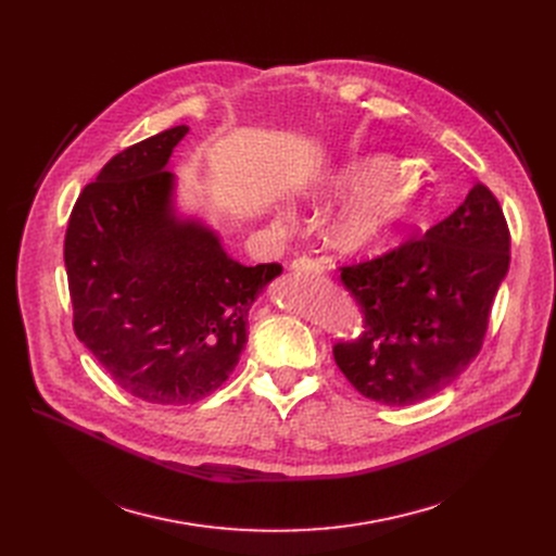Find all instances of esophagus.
I'll return each instance as SVG.
<instances>
[{
  "label": "esophagus",
  "mask_w": 556,
  "mask_h": 556,
  "mask_svg": "<svg viewBox=\"0 0 556 556\" xmlns=\"http://www.w3.org/2000/svg\"><path fill=\"white\" fill-rule=\"evenodd\" d=\"M290 268H293V273H306V275H323V273H325L323 263L311 258V256H300V258H295L293 263H290Z\"/></svg>",
  "instance_id": "esophagus-1"
}]
</instances>
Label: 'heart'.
Wrapping results in <instances>:
<instances>
[{
	"label": "heart",
	"instance_id": "b5f03b06",
	"mask_svg": "<svg viewBox=\"0 0 556 556\" xmlns=\"http://www.w3.org/2000/svg\"><path fill=\"white\" fill-rule=\"evenodd\" d=\"M365 189L331 220L329 241L342 252H363L381 243L405 218L419 189L410 168H386L381 160L356 162L333 182V193Z\"/></svg>",
	"mask_w": 556,
	"mask_h": 556
}]
</instances>
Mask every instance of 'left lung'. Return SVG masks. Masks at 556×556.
I'll list each match as a JSON object with an SVG mask.
<instances>
[{
	"instance_id": "8db88e82",
	"label": "left lung",
	"mask_w": 556,
	"mask_h": 556,
	"mask_svg": "<svg viewBox=\"0 0 556 556\" xmlns=\"http://www.w3.org/2000/svg\"><path fill=\"white\" fill-rule=\"evenodd\" d=\"M507 268L503 207L476 182L424 237L338 268L363 313V331L333 344L336 365L376 403L399 407L434 396L480 354Z\"/></svg>"
}]
</instances>
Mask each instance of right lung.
Listing matches in <instances>:
<instances>
[{
  "mask_svg": "<svg viewBox=\"0 0 556 556\" xmlns=\"http://www.w3.org/2000/svg\"><path fill=\"white\" fill-rule=\"evenodd\" d=\"M187 126L116 153L65 231L76 338L112 381L157 405L216 392L248 342V313L279 263L241 266L214 231L170 212L166 162Z\"/></svg>",
  "mask_w": 556,
  "mask_h": 556,
  "instance_id": "1",
  "label": "right lung"
}]
</instances>
